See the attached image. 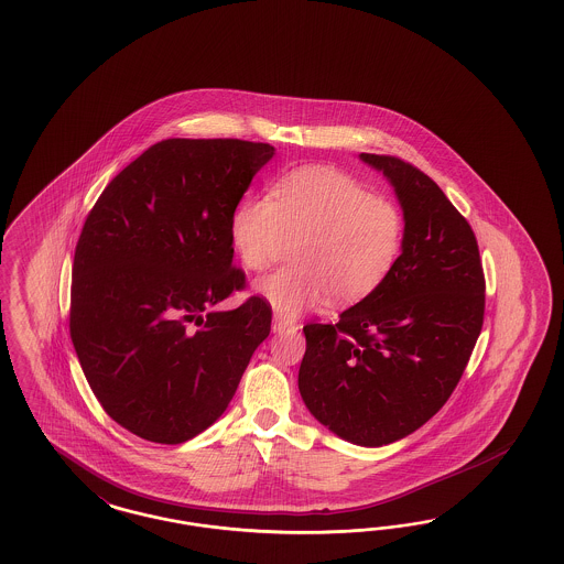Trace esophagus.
Listing matches in <instances>:
<instances>
[{"label": "esophagus", "mask_w": 564, "mask_h": 564, "mask_svg": "<svg viewBox=\"0 0 564 564\" xmlns=\"http://www.w3.org/2000/svg\"><path fill=\"white\" fill-rule=\"evenodd\" d=\"M290 328H295V323H293V321H290V318H283V316H279V314H274V333H283V330H290Z\"/></svg>", "instance_id": "34e87169"}]
</instances>
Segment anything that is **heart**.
<instances>
[{
    "label": "heart",
    "instance_id": "obj_1",
    "mask_svg": "<svg viewBox=\"0 0 564 564\" xmlns=\"http://www.w3.org/2000/svg\"><path fill=\"white\" fill-rule=\"evenodd\" d=\"M403 208L375 196L333 167H302L274 182L269 196H250L231 217V241L241 264L264 271L285 239L300 238L295 267L260 279L254 290L283 316L323 304L358 302L393 273L405 248Z\"/></svg>",
    "mask_w": 564,
    "mask_h": 564
}]
</instances>
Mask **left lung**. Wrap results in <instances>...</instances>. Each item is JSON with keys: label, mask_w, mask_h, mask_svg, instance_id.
Returning a JSON list of instances; mask_svg holds the SVG:
<instances>
[{"label": "left lung", "mask_w": 564, "mask_h": 564, "mask_svg": "<svg viewBox=\"0 0 564 564\" xmlns=\"http://www.w3.org/2000/svg\"><path fill=\"white\" fill-rule=\"evenodd\" d=\"M393 184L408 223L389 279L335 325L304 326L300 393L349 443H394L443 408L484 325L486 281L471 225L424 171L361 153Z\"/></svg>", "instance_id": "obj_1"}]
</instances>
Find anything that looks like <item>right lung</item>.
Returning a JSON list of instances; mask_svg holds the SVG:
<instances>
[{"instance_id":"add662e5","label":"right lung","mask_w":564,"mask_h":564,"mask_svg":"<svg viewBox=\"0 0 564 564\" xmlns=\"http://www.w3.org/2000/svg\"><path fill=\"white\" fill-rule=\"evenodd\" d=\"M264 142L170 138L121 170L76 243L69 337L102 410L144 441L186 443L221 417L271 333V306L234 267L231 217Z\"/></svg>"}]
</instances>
